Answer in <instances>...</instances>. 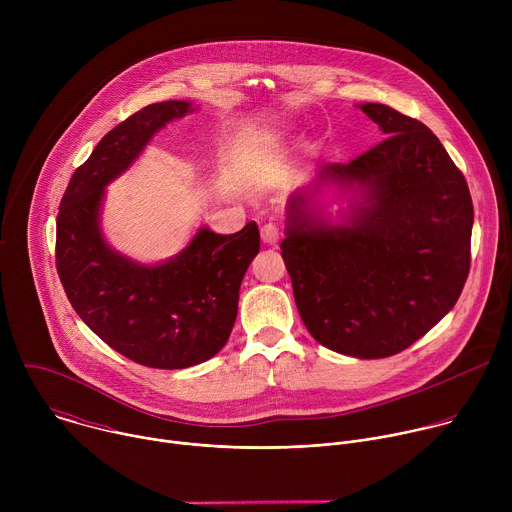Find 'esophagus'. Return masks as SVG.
Listing matches in <instances>:
<instances>
[{
    "instance_id": "34e87169",
    "label": "esophagus",
    "mask_w": 512,
    "mask_h": 512,
    "mask_svg": "<svg viewBox=\"0 0 512 512\" xmlns=\"http://www.w3.org/2000/svg\"><path fill=\"white\" fill-rule=\"evenodd\" d=\"M261 239L267 245H275L279 241V229L273 223H267L261 227Z\"/></svg>"
}]
</instances>
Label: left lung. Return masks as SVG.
Here are the masks:
<instances>
[{
    "instance_id": "obj_1",
    "label": "left lung",
    "mask_w": 512,
    "mask_h": 512,
    "mask_svg": "<svg viewBox=\"0 0 512 512\" xmlns=\"http://www.w3.org/2000/svg\"><path fill=\"white\" fill-rule=\"evenodd\" d=\"M387 135L348 164H324L287 202L281 257L308 332L326 348L385 358L458 302L470 271L474 206L464 174L421 121L358 105ZM358 189L346 226L315 214L322 185Z\"/></svg>"
}]
</instances>
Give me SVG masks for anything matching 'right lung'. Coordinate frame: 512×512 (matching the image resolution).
Listing matches in <instances>:
<instances>
[{
	"label": "right lung",
	"instance_id": "right-lung-1",
	"mask_svg": "<svg viewBox=\"0 0 512 512\" xmlns=\"http://www.w3.org/2000/svg\"><path fill=\"white\" fill-rule=\"evenodd\" d=\"M190 111L188 101L154 103L113 127L72 174L56 216V271L68 302L113 350L152 369H186L227 344L241 281L259 253L253 221L235 235L202 227L160 265L135 263L103 239L105 186L156 131Z\"/></svg>",
	"mask_w": 512,
	"mask_h": 512
}]
</instances>
